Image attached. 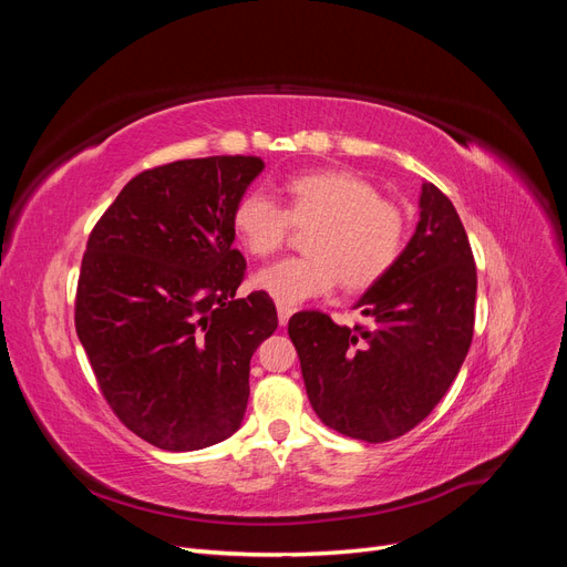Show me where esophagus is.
<instances>
[{"mask_svg":"<svg viewBox=\"0 0 567 567\" xmlns=\"http://www.w3.org/2000/svg\"><path fill=\"white\" fill-rule=\"evenodd\" d=\"M277 315H279V323H281V326H286V323H288V319H290V315H293V310H290V307L277 305Z\"/></svg>","mask_w":567,"mask_h":567,"instance_id":"obj_1","label":"esophagus"}]
</instances>
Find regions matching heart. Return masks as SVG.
I'll return each mask as SVG.
<instances>
[{
	"label": "heart",
	"instance_id": "obj_1",
	"mask_svg": "<svg viewBox=\"0 0 567 567\" xmlns=\"http://www.w3.org/2000/svg\"><path fill=\"white\" fill-rule=\"evenodd\" d=\"M288 210L262 188H252L234 210L236 236L248 252H279L296 227H315L305 250L257 271L255 286L284 307L329 296L342 281L348 290H367L398 265L406 241L400 205L381 198L369 179L346 169H319L286 182Z\"/></svg>",
	"mask_w": 567,
	"mask_h": 567
}]
</instances>
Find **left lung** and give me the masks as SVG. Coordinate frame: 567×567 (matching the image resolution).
Wrapping results in <instances>:
<instances>
[{
	"instance_id": "obj_1",
	"label": "left lung",
	"mask_w": 567,
	"mask_h": 567,
	"mask_svg": "<svg viewBox=\"0 0 567 567\" xmlns=\"http://www.w3.org/2000/svg\"><path fill=\"white\" fill-rule=\"evenodd\" d=\"M477 274L452 200L423 182L419 225L388 277L357 300L371 326H338L298 312L288 336L317 416L364 442L419 425L450 390L468 354Z\"/></svg>"
}]
</instances>
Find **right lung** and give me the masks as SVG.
<instances>
[{
	"mask_svg": "<svg viewBox=\"0 0 567 567\" xmlns=\"http://www.w3.org/2000/svg\"><path fill=\"white\" fill-rule=\"evenodd\" d=\"M262 169L255 156L146 169L90 234L78 338L115 416L158 450H203L241 427L250 357L279 326L262 290L234 298L246 271L234 210Z\"/></svg>",
	"mask_w": 567,
	"mask_h": 567,
	"instance_id": "right-lung-1",
	"label": "right lung"
}]
</instances>
